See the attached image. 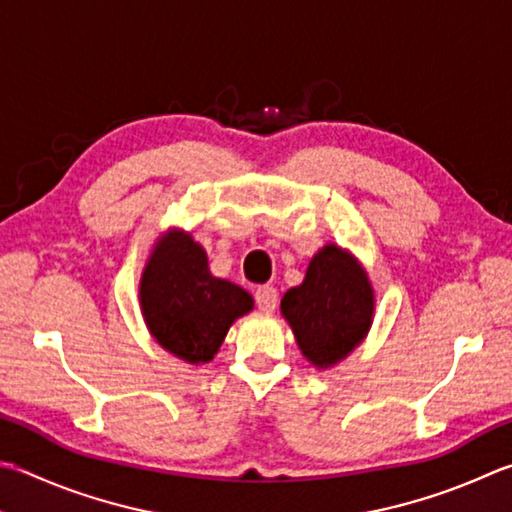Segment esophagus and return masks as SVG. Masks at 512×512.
Wrapping results in <instances>:
<instances>
[{"label": "esophagus", "instance_id": "esophagus-1", "mask_svg": "<svg viewBox=\"0 0 512 512\" xmlns=\"http://www.w3.org/2000/svg\"><path fill=\"white\" fill-rule=\"evenodd\" d=\"M255 304L259 306V311L271 313L277 306V291L273 286H259L255 291Z\"/></svg>", "mask_w": 512, "mask_h": 512}]
</instances>
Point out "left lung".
<instances>
[{
    "instance_id": "1",
    "label": "left lung",
    "mask_w": 512,
    "mask_h": 512,
    "mask_svg": "<svg viewBox=\"0 0 512 512\" xmlns=\"http://www.w3.org/2000/svg\"><path fill=\"white\" fill-rule=\"evenodd\" d=\"M282 313L304 356L315 367H329L365 338L374 291L356 259L338 246H324L304 282L282 297Z\"/></svg>"
}]
</instances>
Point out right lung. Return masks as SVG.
Returning a JSON list of instances; mask_svg holds the SVG:
<instances>
[{"mask_svg":"<svg viewBox=\"0 0 512 512\" xmlns=\"http://www.w3.org/2000/svg\"><path fill=\"white\" fill-rule=\"evenodd\" d=\"M141 306L161 347L188 362H208L230 324L253 309V297L212 277L206 250L190 235L170 232L145 266Z\"/></svg>","mask_w":512,"mask_h":512,"instance_id":"right-lung-1","label":"right lung"}]
</instances>
